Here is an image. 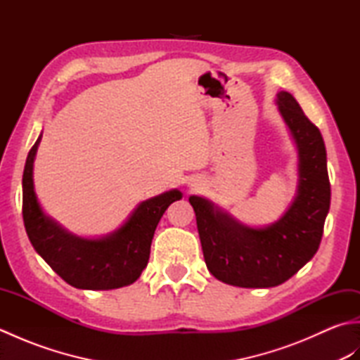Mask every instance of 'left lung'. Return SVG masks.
<instances>
[{
    "mask_svg": "<svg viewBox=\"0 0 360 360\" xmlns=\"http://www.w3.org/2000/svg\"><path fill=\"white\" fill-rule=\"evenodd\" d=\"M278 110L298 148V195L278 223L266 229L240 224L200 196H190L202 254L215 278L240 288H272L285 283L314 257L330 210L331 186L320 129L286 91Z\"/></svg>",
    "mask_w": 360,
    "mask_h": 360,
    "instance_id": "obj_1",
    "label": "left lung"
}]
</instances>
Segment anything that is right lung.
I'll use <instances>...</instances> for the list:
<instances>
[{
	"label": "right lung",
	"instance_id": "right-lung-1",
	"mask_svg": "<svg viewBox=\"0 0 360 360\" xmlns=\"http://www.w3.org/2000/svg\"><path fill=\"white\" fill-rule=\"evenodd\" d=\"M41 136L30 148L22 173V221L34 249L68 285L79 289H116L141 277L150 258L151 240L168 205L181 200L172 190L143 201L117 232L101 240L68 233L40 209L32 167Z\"/></svg>",
	"mask_w": 360,
	"mask_h": 360
}]
</instances>
